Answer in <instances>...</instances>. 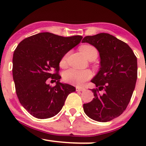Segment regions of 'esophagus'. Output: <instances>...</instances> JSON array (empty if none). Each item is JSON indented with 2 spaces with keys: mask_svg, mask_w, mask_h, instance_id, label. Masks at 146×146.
<instances>
[{
  "mask_svg": "<svg viewBox=\"0 0 146 146\" xmlns=\"http://www.w3.org/2000/svg\"><path fill=\"white\" fill-rule=\"evenodd\" d=\"M84 90H85L84 88H80V87L76 88V91H84Z\"/></svg>",
  "mask_w": 146,
  "mask_h": 146,
  "instance_id": "obj_1",
  "label": "esophagus"
}]
</instances>
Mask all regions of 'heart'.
I'll return each mask as SVG.
<instances>
[{
  "mask_svg": "<svg viewBox=\"0 0 146 146\" xmlns=\"http://www.w3.org/2000/svg\"><path fill=\"white\" fill-rule=\"evenodd\" d=\"M80 50L84 56L89 60H94L98 56V49L92 45H82L80 46ZM67 57L68 53H66L62 58L60 62V66H63L66 64ZM92 76H93V74L90 70L80 71V70L74 69V68H69L65 71L63 73V79L66 82L78 86H82L84 82L92 78Z\"/></svg>",
  "mask_w": 146,
  "mask_h": 146,
  "instance_id": "b5f03b06",
  "label": "heart"
}]
</instances>
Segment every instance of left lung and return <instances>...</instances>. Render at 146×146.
Returning a JSON list of instances; mask_svg holds the SVG:
<instances>
[{
  "mask_svg": "<svg viewBox=\"0 0 146 146\" xmlns=\"http://www.w3.org/2000/svg\"><path fill=\"white\" fill-rule=\"evenodd\" d=\"M82 42L94 46L101 60L91 80L97 87L91 90L95 98L83 105L84 111L95 121H109L121 115L130 101L137 78V57L126 43L109 33L86 36Z\"/></svg>",
  "mask_w": 146,
  "mask_h": 146,
  "instance_id": "obj_1",
  "label": "left lung"
}]
</instances>
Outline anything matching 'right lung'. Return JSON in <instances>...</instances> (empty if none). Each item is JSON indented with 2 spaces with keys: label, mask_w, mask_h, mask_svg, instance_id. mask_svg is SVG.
Segmentation results:
<instances>
[{
  "label": "right lung",
  "mask_w": 146,
  "mask_h": 146,
  "mask_svg": "<svg viewBox=\"0 0 146 146\" xmlns=\"http://www.w3.org/2000/svg\"><path fill=\"white\" fill-rule=\"evenodd\" d=\"M82 39L81 36L40 33L25 38L15 49L12 73L16 95L21 105L33 117L55 116L62 108L68 95L75 91L74 86L60 82L59 64ZM48 79L56 82V86L47 85Z\"/></svg>",
  "instance_id": "add662e5"
}]
</instances>
